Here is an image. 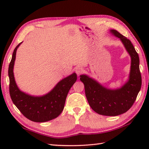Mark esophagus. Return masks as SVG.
<instances>
[{
    "label": "esophagus",
    "mask_w": 149,
    "mask_h": 149,
    "mask_svg": "<svg viewBox=\"0 0 149 149\" xmlns=\"http://www.w3.org/2000/svg\"><path fill=\"white\" fill-rule=\"evenodd\" d=\"M84 70L82 67H78L76 68V70H75V72H76L77 75H80L81 74H83V73H84Z\"/></svg>",
    "instance_id": "1"
}]
</instances>
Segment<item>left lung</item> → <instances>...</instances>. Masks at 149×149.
Returning <instances> with one entry per match:
<instances>
[{
	"label": "left lung",
	"mask_w": 149,
	"mask_h": 149,
	"mask_svg": "<svg viewBox=\"0 0 149 149\" xmlns=\"http://www.w3.org/2000/svg\"><path fill=\"white\" fill-rule=\"evenodd\" d=\"M110 32L122 41L131 58L129 80L116 90L104 87L86 75H80V80L84 83L86 99L94 111L104 116H117L127 112L133 105L141 89V76L140 59L131 41L116 30Z\"/></svg>",
	"instance_id": "1"
}]
</instances>
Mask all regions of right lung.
<instances>
[{
  "label": "right lung",
  "instance_id": "right-lung-1",
  "mask_svg": "<svg viewBox=\"0 0 149 149\" xmlns=\"http://www.w3.org/2000/svg\"><path fill=\"white\" fill-rule=\"evenodd\" d=\"M20 43L16 47L9 63V94L11 100L19 111L27 118L35 122H45L56 118L64 109L68 91L77 80V75L73 73L60 81L56 86L45 95L34 97L20 91L15 80L13 66L16 52Z\"/></svg>",
  "mask_w": 149,
  "mask_h": 149
}]
</instances>
